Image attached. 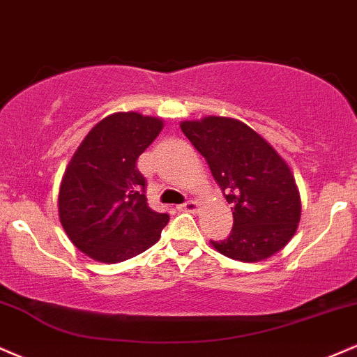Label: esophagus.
<instances>
[{"label": "esophagus", "mask_w": 357, "mask_h": 357, "mask_svg": "<svg viewBox=\"0 0 357 357\" xmlns=\"http://www.w3.org/2000/svg\"><path fill=\"white\" fill-rule=\"evenodd\" d=\"M178 211H182V212H197L199 211V204L195 202V200H187L185 204H182V205H178Z\"/></svg>", "instance_id": "1"}]
</instances>
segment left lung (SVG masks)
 I'll list each match as a JSON object with an SVG mask.
<instances>
[{
  "label": "left lung",
  "instance_id": "1",
  "mask_svg": "<svg viewBox=\"0 0 357 357\" xmlns=\"http://www.w3.org/2000/svg\"><path fill=\"white\" fill-rule=\"evenodd\" d=\"M180 128L232 205V232L211 244L241 262L264 261L286 247L301 220V197L282 157L236 119L205 116L182 121Z\"/></svg>",
  "mask_w": 357,
  "mask_h": 357
}]
</instances>
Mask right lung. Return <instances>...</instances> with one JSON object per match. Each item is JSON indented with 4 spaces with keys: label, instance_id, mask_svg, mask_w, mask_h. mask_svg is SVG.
Returning a JSON list of instances; mask_svg holds the SVG:
<instances>
[{
    "label": "right lung",
    "instance_id": "add662e5",
    "mask_svg": "<svg viewBox=\"0 0 357 357\" xmlns=\"http://www.w3.org/2000/svg\"><path fill=\"white\" fill-rule=\"evenodd\" d=\"M163 121L137 112L113 113L95 125L63 175L58 213L66 236L93 261L115 264L145 252L160 238L169 213L146 204L137 158Z\"/></svg>",
    "mask_w": 357,
    "mask_h": 357
}]
</instances>
